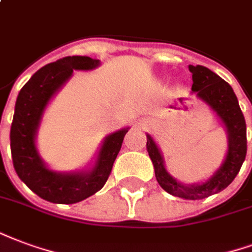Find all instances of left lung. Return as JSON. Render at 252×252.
<instances>
[{"label": "left lung", "mask_w": 252, "mask_h": 252, "mask_svg": "<svg viewBox=\"0 0 252 252\" xmlns=\"http://www.w3.org/2000/svg\"><path fill=\"white\" fill-rule=\"evenodd\" d=\"M189 72L192 73V92L197 97L210 105L218 113L224 123L228 133V152L224 163L215 172L208 182L197 186H184L178 183L172 176H169L164 167V161L159 148L150 135L147 136V151L150 154L155 167L156 180L164 191L173 196L183 197L188 200L204 199L223 191L235 179L247 154V133H246V120L240 111L239 102L235 93L216 73L202 65H189Z\"/></svg>", "instance_id": "8db88e82"}]
</instances>
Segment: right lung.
Listing matches in <instances>:
<instances>
[{"label": "right lung", "instance_id": "right-lung-1", "mask_svg": "<svg viewBox=\"0 0 252 252\" xmlns=\"http://www.w3.org/2000/svg\"><path fill=\"white\" fill-rule=\"evenodd\" d=\"M100 64L85 56H68L42 66L18 93L10 128L13 165L18 178L41 199L59 204L81 202L104 187L128 129H121L104 140L92 171L57 173L42 163L34 137L42 112L50 97L72 76L74 69L89 70Z\"/></svg>", "mask_w": 252, "mask_h": 252}]
</instances>
